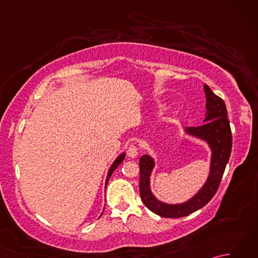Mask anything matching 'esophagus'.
I'll use <instances>...</instances> for the list:
<instances>
[{"label": "esophagus", "mask_w": 258, "mask_h": 258, "mask_svg": "<svg viewBox=\"0 0 258 258\" xmlns=\"http://www.w3.org/2000/svg\"><path fill=\"white\" fill-rule=\"evenodd\" d=\"M139 155V149L135 145H131L127 149V156L134 158Z\"/></svg>", "instance_id": "34e87169"}]
</instances>
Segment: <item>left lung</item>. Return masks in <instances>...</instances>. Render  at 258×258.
<instances>
[{
	"label": "left lung",
	"instance_id": "obj_1",
	"mask_svg": "<svg viewBox=\"0 0 258 258\" xmlns=\"http://www.w3.org/2000/svg\"><path fill=\"white\" fill-rule=\"evenodd\" d=\"M206 114L202 125L187 127L185 133L207 143L211 149L210 174L206 182L189 200L178 204H168L156 199L151 189V175L155 167L154 158L143 155L140 158V194L145 206L161 217H184L204 207L218 189L232 152V132L225 103L204 85Z\"/></svg>",
	"mask_w": 258,
	"mask_h": 258
}]
</instances>
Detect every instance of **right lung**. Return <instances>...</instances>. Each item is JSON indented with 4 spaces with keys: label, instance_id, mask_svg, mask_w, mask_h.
<instances>
[{
    "label": "right lung",
    "instance_id": "add662e5",
    "mask_svg": "<svg viewBox=\"0 0 258 258\" xmlns=\"http://www.w3.org/2000/svg\"><path fill=\"white\" fill-rule=\"evenodd\" d=\"M124 158H125V153H122V154H119V156L116 158V160L113 162L112 166L109 167V169H108V173H107V176H106V182H105V187H106L109 177H111V175L113 174V172L115 171V169L117 168V166L119 165V164L124 161ZM101 216H102V214H101Z\"/></svg>",
    "mask_w": 258,
    "mask_h": 258
}]
</instances>
